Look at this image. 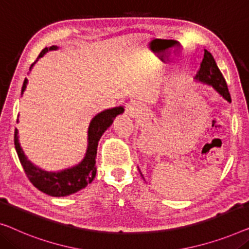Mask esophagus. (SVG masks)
<instances>
[{
	"label": "esophagus",
	"instance_id": "obj_1",
	"mask_svg": "<svg viewBox=\"0 0 249 249\" xmlns=\"http://www.w3.org/2000/svg\"><path fill=\"white\" fill-rule=\"evenodd\" d=\"M138 109H139V104L136 102V101H130V102L127 103L125 106V112H127L129 116H136L138 113Z\"/></svg>",
	"mask_w": 249,
	"mask_h": 249
}]
</instances>
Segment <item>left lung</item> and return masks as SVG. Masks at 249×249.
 I'll return each mask as SVG.
<instances>
[{"label": "left lung", "instance_id": "obj_1", "mask_svg": "<svg viewBox=\"0 0 249 249\" xmlns=\"http://www.w3.org/2000/svg\"><path fill=\"white\" fill-rule=\"evenodd\" d=\"M194 80L196 82L202 83V84L211 86L222 99H225L227 102L229 103L231 102V99H230V94L228 91V86H227L225 78H223L221 71H219L217 64L214 62V58L208 50L204 49L203 59L200 64L199 71H197L196 75L194 76ZM140 174H142V172H140Z\"/></svg>", "mask_w": 249, "mask_h": 249}]
</instances>
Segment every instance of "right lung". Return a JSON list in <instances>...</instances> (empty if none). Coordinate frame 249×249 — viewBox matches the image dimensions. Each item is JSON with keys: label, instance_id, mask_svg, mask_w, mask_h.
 Here are the masks:
<instances>
[{"label": "right lung", "instance_id": "1", "mask_svg": "<svg viewBox=\"0 0 249 249\" xmlns=\"http://www.w3.org/2000/svg\"><path fill=\"white\" fill-rule=\"evenodd\" d=\"M59 47L52 46L45 48L40 53L37 60L31 65L30 71L34 65L46 53L50 50H57ZM28 84V78H26L22 85V91L21 94L26 91ZM124 107H114L111 109H106L101 111L92 118L88 129V148L85 151V156L80 163L74 165V166L64 168L62 171L57 172H48L45 171L37 165H35L28 157L24 155V151L19 142V131L16 129L14 132V146L19 156L20 163L26 172L28 178L39 191L48 194L50 196H67L71 194L76 193L78 191L88 186L96 175V151H98L99 140L107 128L112 124L114 118L119 114L124 113ZM19 121V119H18Z\"/></svg>", "mask_w": 249, "mask_h": 249}]
</instances>
